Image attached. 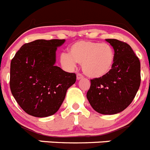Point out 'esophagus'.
Returning a JSON list of instances; mask_svg holds the SVG:
<instances>
[{
	"label": "esophagus",
	"mask_w": 150,
	"mask_h": 150,
	"mask_svg": "<svg viewBox=\"0 0 150 150\" xmlns=\"http://www.w3.org/2000/svg\"><path fill=\"white\" fill-rule=\"evenodd\" d=\"M83 78V75H82V74H81V73L77 74V79L78 80L81 79V78Z\"/></svg>",
	"instance_id": "obj_1"
}]
</instances>
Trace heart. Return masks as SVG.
<instances>
[{
    "mask_svg": "<svg viewBox=\"0 0 150 150\" xmlns=\"http://www.w3.org/2000/svg\"><path fill=\"white\" fill-rule=\"evenodd\" d=\"M115 51L108 43L90 40L75 42L69 50V54H61V63L69 69L81 64L85 75L92 78H102L109 73L115 63Z\"/></svg>",
    "mask_w": 150,
    "mask_h": 150,
    "instance_id": "1",
    "label": "heart"
}]
</instances>
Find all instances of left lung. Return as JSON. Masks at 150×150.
I'll use <instances>...</instances> for the list:
<instances>
[{"label":"left lung","instance_id":"8db88e82","mask_svg":"<svg viewBox=\"0 0 150 150\" xmlns=\"http://www.w3.org/2000/svg\"><path fill=\"white\" fill-rule=\"evenodd\" d=\"M106 40L114 49V65L105 76L90 80L86 98L96 112L113 115L125 110L135 98L141 84V64L128 43Z\"/></svg>","mask_w":150,"mask_h":150}]
</instances>
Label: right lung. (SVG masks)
I'll list each match as a JSON object with an SVG mask.
<instances>
[{
	"instance_id": "add662e5",
	"label": "right lung",
	"mask_w": 150,
	"mask_h": 150,
	"mask_svg": "<svg viewBox=\"0 0 150 150\" xmlns=\"http://www.w3.org/2000/svg\"><path fill=\"white\" fill-rule=\"evenodd\" d=\"M65 39L36 40L25 43L11 61V92L23 111L35 117L52 115L59 110L69 87L76 81L54 65L57 47Z\"/></svg>"
}]
</instances>
